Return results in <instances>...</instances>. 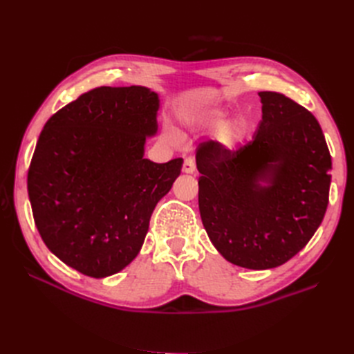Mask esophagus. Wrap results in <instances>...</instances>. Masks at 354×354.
<instances>
[{
	"mask_svg": "<svg viewBox=\"0 0 354 354\" xmlns=\"http://www.w3.org/2000/svg\"><path fill=\"white\" fill-rule=\"evenodd\" d=\"M195 168H196L195 159L192 158V156H187L185 159V162H183V171H185V173H187V174H194L195 173Z\"/></svg>",
	"mask_w": 354,
	"mask_h": 354,
	"instance_id": "34e87169",
	"label": "esophagus"
}]
</instances>
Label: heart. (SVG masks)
Returning <instances> with one entry per match:
<instances>
[{
	"label": "heart",
	"mask_w": 354,
	"mask_h": 354,
	"mask_svg": "<svg viewBox=\"0 0 354 354\" xmlns=\"http://www.w3.org/2000/svg\"><path fill=\"white\" fill-rule=\"evenodd\" d=\"M208 120L214 124H218L223 120V112H217V111L211 112L209 116H208ZM245 133H246L245 121L242 120V118H234V120L227 121L220 128L217 138L223 146L233 147L234 145H238L242 140Z\"/></svg>",
	"instance_id": "heart-1"
}]
</instances>
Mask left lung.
<instances>
[{"mask_svg":"<svg viewBox=\"0 0 354 354\" xmlns=\"http://www.w3.org/2000/svg\"><path fill=\"white\" fill-rule=\"evenodd\" d=\"M263 118L254 140L230 151L202 142L199 212L227 261L266 270L291 260L326 212L332 160L316 118L276 91H260ZM267 183V187H261Z\"/></svg>","mask_w":354,"mask_h":354,"instance_id":"1","label":"left lung"}]
</instances>
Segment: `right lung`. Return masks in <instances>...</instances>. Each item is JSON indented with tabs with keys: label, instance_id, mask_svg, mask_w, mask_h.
Returning a JSON list of instances; mask_svg holds the SVG:
<instances>
[{
	"label": "right lung",
	"instance_id": "add662e5",
	"mask_svg": "<svg viewBox=\"0 0 354 354\" xmlns=\"http://www.w3.org/2000/svg\"><path fill=\"white\" fill-rule=\"evenodd\" d=\"M158 94L145 87H97L46 122L28 169L35 226L72 269L111 276L140 251L159 199L183 159H145L158 130Z\"/></svg>",
	"mask_w": 354,
	"mask_h": 354
}]
</instances>
